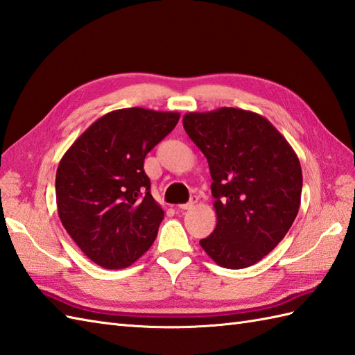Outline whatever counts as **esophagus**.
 <instances>
[{"mask_svg": "<svg viewBox=\"0 0 355 355\" xmlns=\"http://www.w3.org/2000/svg\"><path fill=\"white\" fill-rule=\"evenodd\" d=\"M197 201H198V198H197V197H192L189 202H184V205H180V206H178V209H182V210H189V209H192L195 205H197Z\"/></svg>", "mask_w": 355, "mask_h": 355, "instance_id": "obj_1", "label": "esophagus"}]
</instances>
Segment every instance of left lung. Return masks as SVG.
Masks as SVG:
<instances>
[{
  "label": "left lung",
  "instance_id": "1",
  "mask_svg": "<svg viewBox=\"0 0 355 355\" xmlns=\"http://www.w3.org/2000/svg\"><path fill=\"white\" fill-rule=\"evenodd\" d=\"M183 126L206 155L214 180L216 227L200 245L218 266L250 267L296 220L302 193L299 158L284 135L252 111L187 112Z\"/></svg>",
  "mask_w": 355,
  "mask_h": 355
}]
</instances>
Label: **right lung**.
Returning a JSON list of instances; mask_svg holds the SVG:
<instances>
[{
	"instance_id": "1",
	"label": "right lung",
	"mask_w": 355,
	"mask_h": 355,
	"mask_svg": "<svg viewBox=\"0 0 355 355\" xmlns=\"http://www.w3.org/2000/svg\"><path fill=\"white\" fill-rule=\"evenodd\" d=\"M178 119V112L139 107L111 111L97 119L59 162V218L97 266L125 268L155 241L164 212L150 195L143 162Z\"/></svg>"
}]
</instances>
